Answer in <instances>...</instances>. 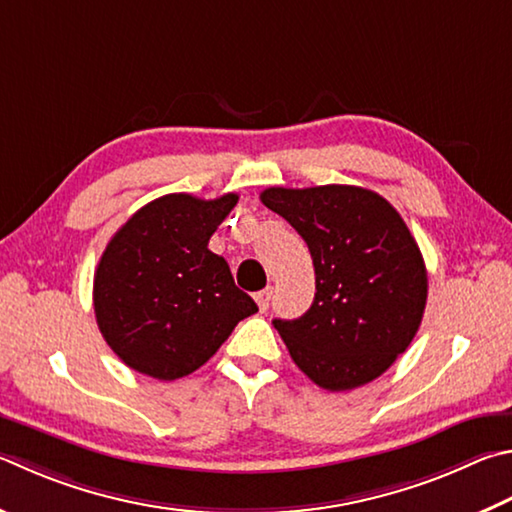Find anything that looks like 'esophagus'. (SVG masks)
<instances>
[{
	"label": "esophagus",
	"instance_id": "esophagus-1",
	"mask_svg": "<svg viewBox=\"0 0 512 512\" xmlns=\"http://www.w3.org/2000/svg\"><path fill=\"white\" fill-rule=\"evenodd\" d=\"M271 297H273V286H266L264 291H259L257 295H255V300H257V306H259V311H266L268 309V304H271Z\"/></svg>",
	"mask_w": 512,
	"mask_h": 512
}]
</instances>
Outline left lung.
I'll return each instance as SVG.
<instances>
[{
	"label": "left lung",
	"instance_id": "obj_1",
	"mask_svg": "<svg viewBox=\"0 0 512 512\" xmlns=\"http://www.w3.org/2000/svg\"><path fill=\"white\" fill-rule=\"evenodd\" d=\"M262 203L311 250L315 297L297 320H273L297 367L329 392L367 385L421 327L427 271L396 208L358 185L268 188Z\"/></svg>",
	"mask_w": 512,
	"mask_h": 512
}]
</instances>
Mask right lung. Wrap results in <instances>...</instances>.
Listing matches in <instances>:
<instances>
[{"label":"right lung","instance_id":"right-lung-1","mask_svg":"<svg viewBox=\"0 0 512 512\" xmlns=\"http://www.w3.org/2000/svg\"><path fill=\"white\" fill-rule=\"evenodd\" d=\"M237 201L235 192L212 201L165 194L111 237L94 277L96 322L111 351L138 374H192L257 313L226 259L208 248Z\"/></svg>","mask_w":512,"mask_h":512}]
</instances>
